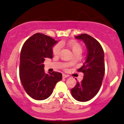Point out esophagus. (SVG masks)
<instances>
[{
    "label": "esophagus",
    "instance_id": "obj_1",
    "mask_svg": "<svg viewBox=\"0 0 124 124\" xmlns=\"http://www.w3.org/2000/svg\"><path fill=\"white\" fill-rule=\"evenodd\" d=\"M68 77V76L67 75H65V74H63L62 75V78H66Z\"/></svg>",
    "mask_w": 124,
    "mask_h": 124
}]
</instances>
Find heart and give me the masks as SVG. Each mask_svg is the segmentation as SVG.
I'll return each mask as SVG.
<instances>
[{"label": "heart", "mask_w": 124, "mask_h": 124, "mask_svg": "<svg viewBox=\"0 0 124 124\" xmlns=\"http://www.w3.org/2000/svg\"><path fill=\"white\" fill-rule=\"evenodd\" d=\"M67 46L69 49H71L72 52H73V55L76 54H81L82 52V47L78 42L75 40H70L66 44ZM60 50H61V47L59 45H55L54 47H52V53L54 55H58L59 54Z\"/></svg>", "instance_id": "b5f03b06"}]
</instances>
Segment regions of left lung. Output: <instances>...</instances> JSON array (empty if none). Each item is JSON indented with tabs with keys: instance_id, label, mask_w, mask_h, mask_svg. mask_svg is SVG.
Listing matches in <instances>:
<instances>
[{
	"instance_id": "1",
	"label": "left lung",
	"mask_w": 124,
	"mask_h": 124,
	"mask_svg": "<svg viewBox=\"0 0 124 124\" xmlns=\"http://www.w3.org/2000/svg\"><path fill=\"white\" fill-rule=\"evenodd\" d=\"M75 38L84 41L88 55L84 65L78 70L84 73V78L70 91L76 100L86 102L93 98L101 86L105 73L104 52L99 42L88 34H81Z\"/></svg>"
}]
</instances>
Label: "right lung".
I'll return each instance as SVG.
<instances>
[{
	"label": "right lung",
	"instance_id": "obj_1",
	"mask_svg": "<svg viewBox=\"0 0 124 124\" xmlns=\"http://www.w3.org/2000/svg\"><path fill=\"white\" fill-rule=\"evenodd\" d=\"M57 41L40 33L34 34L24 43L20 56L19 77L26 92L36 100L51 96L56 83L62 80L58 72L46 74L44 62L52 58V47Z\"/></svg>",
	"mask_w": 124,
	"mask_h": 124
}]
</instances>
